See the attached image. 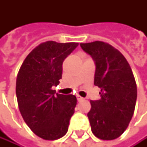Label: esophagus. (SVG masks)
Listing matches in <instances>:
<instances>
[{
	"label": "esophagus",
	"instance_id": "1",
	"mask_svg": "<svg viewBox=\"0 0 147 147\" xmlns=\"http://www.w3.org/2000/svg\"><path fill=\"white\" fill-rule=\"evenodd\" d=\"M77 100H78V101H81L83 100V98L81 97V96H79V95H77Z\"/></svg>",
	"mask_w": 147,
	"mask_h": 147
}]
</instances>
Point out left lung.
I'll return each instance as SVG.
<instances>
[{"label":"left lung","mask_w":147,"mask_h":147,"mask_svg":"<svg viewBox=\"0 0 147 147\" xmlns=\"http://www.w3.org/2000/svg\"><path fill=\"white\" fill-rule=\"evenodd\" d=\"M80 46L94 61V84L100 88V99L90 101L87 114L92 131L103 140L115 139L127 129L135 109L137 84L131 68L121 52L108 43Z\"/></svg>","instance_id":"1"}]
</instances>
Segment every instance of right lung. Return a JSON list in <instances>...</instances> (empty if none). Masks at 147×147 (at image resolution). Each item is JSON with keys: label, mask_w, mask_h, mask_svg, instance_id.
I'll list each match as a JSON object with an SVG mask.
<instances>
[{"label": "right lung", "mask_w": 147, "mask_h": 147, "mask_svg": "<svg viewBox=\"0 0 147 147\" xmlns=\"http://www.w3.org/2000/svg\"><path fill=\"white\" fill-rule=\"evenodd\" d=\"M78 43L47 41L27 55L16 78V93L25 123L38 137L55 140L63 137L75 112V95L55 94L63 63Z\"/></svg>", "instance_id": "add662e5"}]
</instances>
